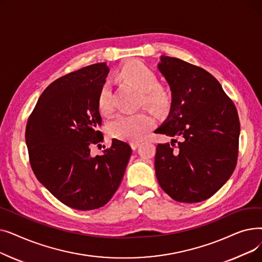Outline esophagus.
Wrapping results in <instances>:
<instances>
[{"label": "esophagus", "instance_id": "34e87169", "mask_svg": "<svg viewBox=\"0 0 262 262\" xmlns=\"http://www.w3.org/2000/svg\"><path fill=\"white\" fill-rule=\"evenodd\" d=\"M139 145H140V142H139V141H132V142H130V146H132L133 149H136Z\"/></svg>", "mask_w": 262, "mask_h": 262}]
</instances>
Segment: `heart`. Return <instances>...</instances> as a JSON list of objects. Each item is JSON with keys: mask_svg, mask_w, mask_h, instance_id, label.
I'll use <instances>...</instances> for the list:
<instances>
[{"mask_svg": "<svg viewBox=\"0 0 262 262\" xmlns=\"http://www.w3.org/2000/svg\"><path fill=\"white\" fill-rule=\"evenodd\" d=\"M118 76L130 84L140 92V104L149 109L157 116H163L170 112L173 104V94L171 90L159 85L157 73L140 60H134L123 66L118 71ZM96 104L100 113L108 115L113 112L114 104L112 100V87L108 82L101 85ZM153 120L146 113L121 114L108 124V134L121 140L137 141L140 140L145 133L152 127Z\"/></svg>", "mask_w": 262, "mask_h": 262, "instance_id": "obj_1", "label": "heart"}]
</instances>
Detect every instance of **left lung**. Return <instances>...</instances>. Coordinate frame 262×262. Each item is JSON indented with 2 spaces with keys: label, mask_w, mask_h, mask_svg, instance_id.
I'll use <instances>...</instances> for the list:
<instances>
[{
  "label": "left lung",
  "mask_w": 262,
  "mask_h": 262,
  "mask_svg": "<svg viewBox=\"0 0 262 262\" xmlns=\"http://www.w3.org/2000/svg\"><path fill=\"white\" fill-rule=\"evenodd\" d=\"M158 69L171 87L173 104L155 133L178 136L182 141L157 145V181L174 201L199 203L212 196L235 171L240 136L237 108L203 68L162 56Z\"/></svg>",
  "instance_id": "1"
}]
</instances>
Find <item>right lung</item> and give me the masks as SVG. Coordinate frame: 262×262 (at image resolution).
<instances>
[{"instance_id":"1","label":"right lung","mask_w":262,"mask_h":262,"mask_svg":"<svg viewBox=\"0 0 262 262\" xmlns=\"http://www.w3.org/2000/svg\"><path fill=\"white\" fill-rule=\"evenodd\" d=\"M109 69L94 63L68 73L42 92L29 117L25 141L37 180L62 204L76 210L103 207L118 190L132 147L113 139L103 155L96 95Z\"/></svg>"}]
</instances>
